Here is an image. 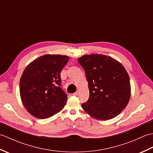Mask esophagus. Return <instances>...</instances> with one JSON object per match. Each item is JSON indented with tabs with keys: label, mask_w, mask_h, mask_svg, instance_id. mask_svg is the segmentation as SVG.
<instances>
[{
	"label": "esophagus",
	"mask_w": 153,
	"mask_h": 153,
	"mask_svg": "<svg viewBox=\"0 0 153 153\" xmlns=\"http://www.w3.org/2000/svg\"><path fill=\"white\" fill-rule=\"evenodd\" d=\"M78 94H79V91H76V93H74V95H78Z\"/></svg>",
	"instance_id": "obj_1"
}]
</instances>
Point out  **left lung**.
I'll return each mask as SVG.
<instances>
[{
  "instance_id": "1",
  "label": "left lung",
  "mask_w": 153,
  "mask_h": 153,
  "mask_svg": "<svg viewBox=\"0 0 153 153\" xmlns=\"http://www.w3.org/2000/svg\"><path fill=\"white\" fill-rule=\"evenodd\" d=\"M85 71L89 98L82 106L100 120L112 119L128 105L131 95L128 74L121 63L110 56L87 54L77 58Z\"/></svg>"
}]
</instances>
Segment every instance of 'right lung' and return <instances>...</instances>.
Masks as SVG:
<instances>
[{
  "label": "right lung",
  "mask_w": 153,
  "mask_h": 153,
  "mask_svg": "<svg viewBox=\"0 0 153 153\" xmlns=\"http://www.w3.org/2000/svg\"><path fill=\"white\" fill-rule=\"evenodd\" d=\"M68 60V56L46 54L25 68L19 82V93L30 114L45 119L63 109L67 94L60 87V72Z\"/></svg>",
  "instance_id": "1"
}]
</instances>
